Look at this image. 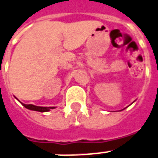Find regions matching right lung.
Wrapping results in <instances>:
<instances>
[{"label":"right lung","instance_id":"1","mask_svg":"<svg viewBox=\"0 0 158 158\" xmlns=\"http://www.w3.org/2000/svg\"><path fill=\"white\" fill-rule=\"evenodd\" d=\"M22 104L25 106L26 109H28V110L38 111V112H48L50 110L56 108V107H40V106L32 105V104H24V103H22Z\"/></svg>","mask_w":158,"mask_h":158}]
</instances>
